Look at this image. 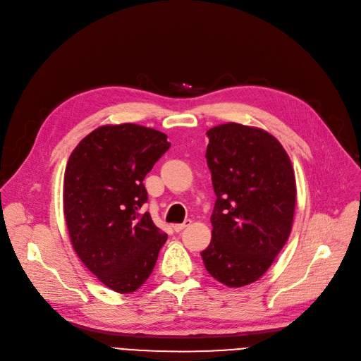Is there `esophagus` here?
Segmentation results:
<instances>
[{
    "label": "esophagus",
    "instance_id": "esophagus-1",
    "mask_svg": "<svg viewBox=\"0 0 361 361\" xmlns=\"http://www.w3.org/2000/svg\"><path fill=\"white\" fill-rule=\"evenodd\" d=\"M190 224H192V221H190V220H185L183 223H180V224H175L173 226V228H175V231H180V230H183V228H186L188 226H190Z\"/></svg>",
    "mask_w": 361,
    "mask_h": 361
}]
</instances>
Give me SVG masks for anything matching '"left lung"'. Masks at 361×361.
<instances>
[{
	"instance_id": "left-lung-1",
	"label": "left lung",
	"mask_w": 361,
	"mask_h": 361,
	"mask_svg": "<svg viewBox=\"0 0 361 361\" xmlns=\"http://www.w3.org/2000/svg\"><path fill=\"white\" fill-rule=\"evenodd\" d=\"M207 134L217 200L211 243L201 257L217 281L243 287L262 277L290 236L294 169L281 142L262 128L228 122Z\"/></svg>"
}]
</instances>
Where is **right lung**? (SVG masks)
<instances>
[{
    "label": "right lung",
    "instance_id": "add662e5",
    "mask_svg": "<svg viewBox=\"0 0 361 361\" xmlns=\"http://www.w3.org/2000/svg\"><path fill=\"white\" fill-rule=\"evenodd\" d=\"M167 135L137 123L102 125L74 148L63 173V217L71 245L111 290H138L167 240L140 213L145 175L167 152Z\"/></svg>",
    "mask_w": 361,
    "mask_h": 361
}]
</instances>
